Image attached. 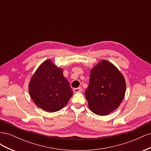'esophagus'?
I'll list each match as a JSON object with an SVG mask.
<instances>
[{"label":"esophagus","instance_id":"obj_1","mask_svg":"<svg viewBox=\"0 0 151 151\" xmlns=\"http://www.w3.org/2000/svg\"><path fill=\"white\" fill-rule=\"evenodd\" d=\"M73 91H74V93H79L81 92V91H83V89L81 88H74L73 89Z\"/></svg>","mask_w":151,"mask_h":151}]
</instances>
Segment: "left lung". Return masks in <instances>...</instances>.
<instances>
[{
    "mask_svg": "<svg viewBox=\"0 0 151 151\" xmlns=\"http://www.w3.org/2000/svg\"><path fill=\"white\" fill-rule=\"evenodd\" d=\"M125 90V80L122 73L111 62L103 60L91 70L85 96L91 110L103 116L118 108Z\"/></svg>",
    "mask_w": 151,
    "mask_h": 151,
    "instance_id": "8db88e82",
    "label": "left lung"
}]
</instances>
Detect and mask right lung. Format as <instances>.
I'll return each mask as SVG.
<instances>
[{"instance_id":"right-lung-1","label":"right lung","mask_w":151,"mask_h":151,"mask_svg":"<svg viewBox=\"0 0 151 151\" xmlns=\"http://www.w3.org/2000/svg\"><path fill=\"white\" fill-rule=\"evenodd\" d=\"M29 93L36 106L48 112H55L68 103L73 91L62 68L47 60L31 78Z\"/></svg>"}]
</instances>
